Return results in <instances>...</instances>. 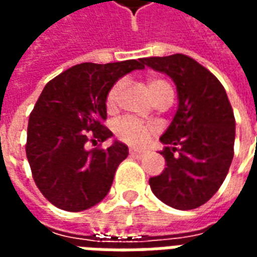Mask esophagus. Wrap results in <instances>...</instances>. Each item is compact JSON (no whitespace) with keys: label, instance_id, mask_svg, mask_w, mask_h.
Returning a JSON list of instances; mask_svg holds the SVG:
<instances>
[{"label":"esophagus","instance_id":"1","mask_svg":"<svg viewBox=\"0 0 257 257\" xmlns=\"http://www.w3.org/2000/svg\"><path fill=\"white\" fill-rule=\"evenodd\" d=\"M129 154L132 157H136V158H142V157L145 156V151L138 150V149H129Z\"/></svg>","mask_w":257,"mask_h":257}]
</instances>
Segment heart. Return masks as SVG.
I'll list each match as a JSON object with an SVG mask.
<instances>
[{"instance_id": "obj_1", "label": "heart", "mask_w": 257, "mask_h": 257, "mask_svg": "<svg viewBox=\"0 0 257 257\" xmlns=\"http://www.w3.org/2000/svg\"><path fill=\"white\" fill-rule=\"evenodd\" d=\"M122 81H118L112 85L111 89L108 90L106 97V106L108 110H112L117 104L118 96L122 90ZM147 88L153 100H157L165 95H173L171 85L168 84L165 79L158 78V77H150L147 79ZM151 132H153V126L139 122L134 118H123L115 125V134L118 138L132 145H143L146 140L150 138Z\"/></svg>"}]
</instances>
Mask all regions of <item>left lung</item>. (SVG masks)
<instances>
[{
  "label": "left lung",
  "instance_id": "obj_1",
  "mask_svg": "<svg viewBox=\"0 0 257 257\" xmlns=\"http://www.w3.org/2000/svg\"><path fill=\"white\" fill-rule=\"evenodd\" d=\"M176 85L178 110L160 138L167 168L150 178L151 191L175 209H195L209 201L234 157L235 119L220 81L194 59L176 53L142 59Z\"/></svg>",
  "mask_w": 257,
  "mask_h": 257
}]
</instances>
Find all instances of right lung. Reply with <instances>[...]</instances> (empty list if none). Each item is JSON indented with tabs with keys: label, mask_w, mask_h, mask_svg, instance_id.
<instances>
[{
	"label": "right lung",
	"mask_w": 257,
	"mask_h": 257,
	"mask_svg": "<svg viewBox=\"0 0 257 257\" xmlns=\"http://www.w3.org/2000/svg\"><path fill=\"white\" fill-rule=\"evenodd\" d=\"M142 68V59L81 63L45 85L29 118L26 156L37 187L59 209H88L110 191L128 146L114 140L108 149L88 150L86 145L111 138L101 123L107 93L123 75Z\"/></svg>",
	"instance_id": "1"
}]
</instances>
